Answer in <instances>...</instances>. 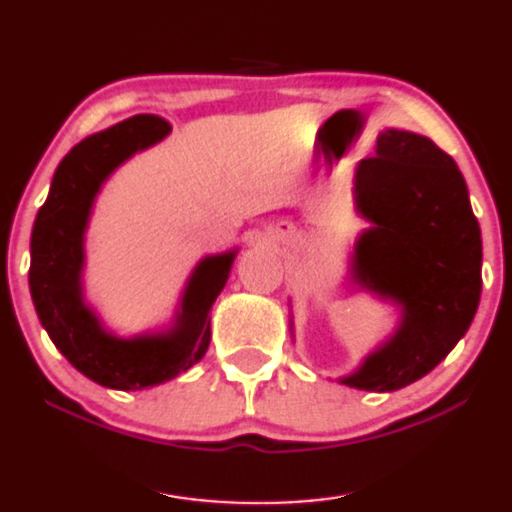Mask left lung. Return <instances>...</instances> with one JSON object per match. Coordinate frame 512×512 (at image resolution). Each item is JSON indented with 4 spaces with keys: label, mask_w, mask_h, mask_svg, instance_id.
Instances as JSON below:
<instances>
[{
    "label": "left lung",
    "mask_w": 512,
    "mask_h": 512,
    "mask_svg": "<svg viewBox=\"0 0 512 512\" xmlns=\"http://www.w3.org/2000/svg\"><path fill=\"white\" fill-rule=\"evenodd\" d=\"M352 199L369 227L355 241L350 283L397 306L399 322L338 383L394 392L427 376L469 331L482 287L480 225L455 160L406 129L378 134Z\"/></svg>",
    "instance_id": "left-lung-1"
}]
</instances>
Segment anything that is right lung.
<instances>
[{
	"instance_id": "obj_1",
	"label": "right lung",
	"mask_w": 512,
	"mask_h": 512,
	"mask_svg": "<svg viewBox=\"0 0 512 512\" xmlns=\"http://www.w3.org/2000/svg\"><path fill=\"white\" fill-rule=\"evenodd\" d=\"M171 132L157 115H134L76 143L55 169L30 241V292L43 329L71 366L109 390L134 392L181 376L206 355L211 306L225 287L239 248L194 266L171 325L118 336L85 299V232L113 171Z\"/></svg>"
}]
</instances>
